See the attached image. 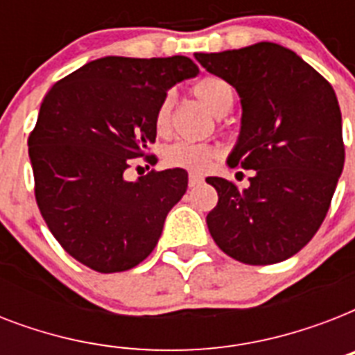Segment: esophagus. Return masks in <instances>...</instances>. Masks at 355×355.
Listing matches in <instances>:
<instances>
[{
    "mask_svg": "<svg viewBox=\"0 0 355 355\" xmlns=\"http://www.w3.org/2000/svg\"><path fill=\"white\" fill-rule=\"evenodd\" d=\"M202 180H205V178L200 177V175H197V173H189V178H188L189 188H195V186H199V184H202Z\"/></svg>",
    "mask_w": 355,
    "mask_h": 355,
    "instance_id": "1",
    "label": "esophagus"
}]
</instances>
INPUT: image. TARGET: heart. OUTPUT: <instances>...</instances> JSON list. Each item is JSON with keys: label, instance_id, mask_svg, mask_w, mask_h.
<instances>
[{"label": "heart", "instance_id": "1", "mask_svg": "<svg viewBox=\"0 0 355 355\" xmlns=\"http://www.w3.org/2000/svg\"><path fill=\"white\" fill-rule=\"evenodd\" d=\"M195 96L214 116L225 110V108L232 107L234 92L227 80L219 79V77H205L200 79L193 88ZM171 108H173V96L167 94L162 103L156 108L155 114V127L158 132H166L171 121ZM216 156V150L210 145L205 144H191V141H177V144L169 145L164 150V160L167 166L171 167H182L189 171H205L208 169Z\"/></svg>", "mask_w": 355, "mask_h": 355}]
</instances>
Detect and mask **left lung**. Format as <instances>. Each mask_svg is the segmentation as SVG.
Instances as JSON below:
<instances>
[{
	"mask_svg": "<svg viewBox=\"0 0 355 355\" xmlns=\"http://www.w3.org/2000/svg\"><path fill=\"white\" fill-rule=\"evenodd\" d=\"M195 58L236 88L241 128L227 164L254 169L245 189L206 178L219 195L208 230L241 263L291 258L324 221L345 166L336 92L297 53L272 42Z\"/></svg>",
	"mask_w": 355,
	"mask_h": 355,
	"instance_id": "left-lung-1",
	"label": "left lung"
}]
</instances>
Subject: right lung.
<instances>
[{
    "label": "right lung",
    "mask_w": 355,
    "mask_h": 355,
    "mask_svg": "<svg viewBox=\"0 0 355 355\" xmlns=\"http://www.w3.org/2000/svg\"><path fill=\"white\" fill-rule=\"evenodd\" d=\"M197 73L180 55L103 57L44 97L29 136L36 202L55 239L86 267L121 272L156 247L188 173L175 167L127 180L125 171L155 144L167 90Z\"/></svg>",
    "instance_id": "obj_1"
}]
</instances>
